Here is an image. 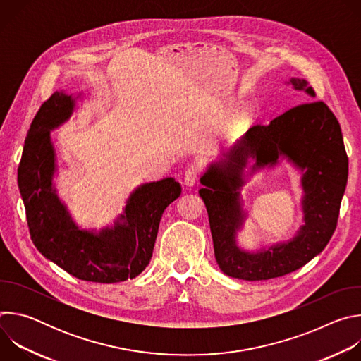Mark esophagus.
<instances>
[{
  "label": "esophagus",
  "mask_w": 361,
  "mask_h": 361,
  "mask_svg": "<svg viewBox=\"0 0 361 361\" xmlns=\"http://www.w3.org/2000/svg\"><path fill=\"white\" fill-rule=\"evenodd\" d=\"M198 174H200V167L198 166H190L185 173H184V184L187 187H192L195 183H197V178H198Z\"/></svg>",
  "instance_id": "esophagus-1"
}]
</instances>
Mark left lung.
I'll list each match as a JSON object with an SVG mask.
<instances>
[{
    "label": "left lung",
    "instance_id": "1",
    "mask_svg": "<svg viewBox=\"0 0 361 361\" xmlns=\"http://www.w3.org/2000/svg\"><path fill=\"white\" fill-rule=\"evenodd\" d=\"M290 84L316 97L302 78H291ZM280 157L303 171L305 226L288 242L244 252L235 240L244 217L238 191L242 171L248 158L255 160V171L275 165ZM223 157L204 173L198 194L209 213L216 260L224 274L248 281L270 280L298 270L324 250L337 227L348 159L340 124L323 101L304 102L267 126L251 127Z\"/></svg>",
    "mask_w": 361,
    "mask_h": 361
}]
</instances>
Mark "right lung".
<instances>
[{"mask_svg": "<svg viewBox=\"0 0 361 361\" xmlns=\"http://www.w3.org/2000/svg\"><path fill=\"white\" fill-rule=\"evenodd\" d=\"M75 98L56 91L35 114L18 166V188L30 235L38 251L71 276L92 283H120L137 277L149 263L161 216L181 194L173 177L137 187L113 227L78 228L60 201L53 177L56 149L51 130L73 114Z\"/></svg>", "mask_w": 361, "mask_h": 361, "instance_id": "add662e5", "label": "right lung"}]
</instances>
